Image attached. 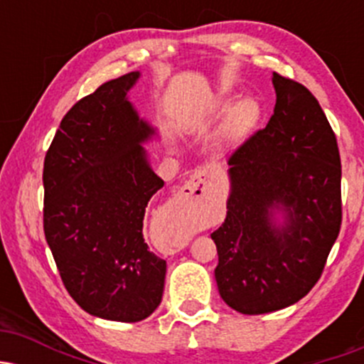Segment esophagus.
Returning <instances> with one entry per match:
<instances>
[{"mask_svg": "<svg viewBox=\"0 0 364 364\" xmlns=\"http://www.w3.org/2000/svg\"><path fill=\"white\" fill-rule=\"evenodd\" d=\"M207 188H208V173H207V169L200 168L195 171V174L190 178V181H188L186 185L181 188V195L200 198V196L205 195Z\"/></svg>", "mask_w": 364, "mask_h": 364, "instance_id": "34e87169", "label": "esophagus"}]
</instances>
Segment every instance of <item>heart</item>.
<instances>
[{"instance_id": "obj_1", "label": "heart", "mask_w": 364, "mask_h": 364, "mask_svg": "<svg viewBox=\"0 0 364 364\" xmlns=\"http://www.w3.org/2000/svg\"><path fill=\"white\" fill-rule=\"evenodd\" d=\"M229 101H231V95H219L212 102V111H224L229 106ZM258 118H260V102L255 97L240 99L225 112L219 132H217V141L220 145H228L241 140L257 124Z\"/></svg>"}]
</instances>
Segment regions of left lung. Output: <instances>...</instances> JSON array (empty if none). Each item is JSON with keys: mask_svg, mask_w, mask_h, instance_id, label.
I'll use <instances>...</instances> for the list:
<instances>
[{"mask_svg": "<svg viewBox=\"0 0 364 364\" xmlns=\"http://www.w3.org/2000/svg\"><path fill=\"white\" fill-rule=\"evenodd\" d=\"M274 114L229 157L231 195L212 232L220 298L243 315L282 310L318 282L342 223L341 156L315 95L274 72ZM282 208L284 224L273 223Z\"/></svg>", "mask_w": 364, "mask_h": 364, "instance_id": "1", "label": "left lung"}]
</instances>
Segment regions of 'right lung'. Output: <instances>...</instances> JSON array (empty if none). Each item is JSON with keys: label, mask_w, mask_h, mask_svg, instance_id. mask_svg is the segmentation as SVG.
Instances as JSON below:
<instances>
[{"label": "right lung", "mask_w": 364, "mask_h": 364, "mask_svg": "<svg viewBox=\"0 0 364 364\" xmlns=\"http://www.w3.org/2000/svg\"><path fill=\"white\" fill-rule=\"evenodd\" d=\"M139 72L102 83L65 114L44 159V235L66 291L112 321L152 315L166 260L144 240L145 207L164 181L141 144L154 128L127 99Z\"/></svg>", "instance_id": "add662e5"}]
</instances>
